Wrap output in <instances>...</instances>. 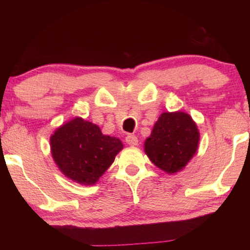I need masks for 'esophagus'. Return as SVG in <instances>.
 <instances>
[{
	"mask_svg": "<svg viewBox=\"0 0 250 250\" xmlns=\"http://www.w3.org/2000/svg\"><path fill=\"white\" fill-rule=\"evenodd\" d=\"M125 141H126V143H127L128 146H138V143H139L138 138H136V136L133 135V134H128L127 136H126Z\"/></svg>",
	"mask_w": 250,
	"mask_h": 250,
	"instance_id": "34e87169",
	"label": "esophagus"
}]
</instances>
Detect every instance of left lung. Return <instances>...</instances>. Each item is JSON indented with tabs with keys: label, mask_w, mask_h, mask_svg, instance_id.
<instances>
[{
	"label": "left lung",
	"mask_w": 250,
	"mask_h": 250,
	"mask_svg": "<svg viewBox=\"0 0 250 250\" xmlns=\"http://www.w3.org/2000/svg\"><path fill=\"white\" fill-rule=\"evenodd\" d=\"M199 131L190 115L163 112L146 140L145 151L155 165L167 174L182 170L197 152Z\"/></svg>",
	"instance_id": "8db88e82"
}]
</instances>
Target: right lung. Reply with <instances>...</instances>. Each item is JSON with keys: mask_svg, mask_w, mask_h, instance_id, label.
I'll return each instance as SVG.
<instances>
[{"mask_svg": "<svg viewBox=\"0 0 250 250\" xmlns=\"http://www.w3.org/2000/svg\"><path fill=\"white\" fill-rule=\"evenodd\" d=\"M50 146L61 172L83 186L97 183L123 149L121 140L104 135L98 125L81 117L57 128L51 135Z\"/></svg>", "mask_w": 250, "mask_h": 250, "instance_id": "add662e5", "label": "right lung"}]
</instances>
